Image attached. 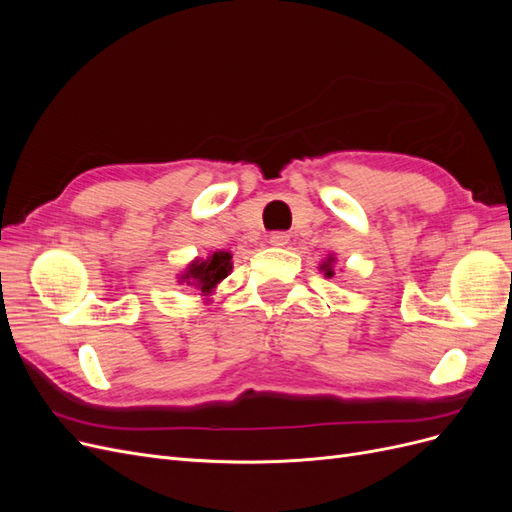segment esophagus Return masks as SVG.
<instances>
[{
    "label": "esophagus",
    "instance_id": "obj_1",
    "mask_svg": "<svg viewBox=\"0 0 512 512\" xmlns=\"http://www.w3.org/2000/svg\"><path fill=\"white\" fill-rule=\"evenodd\" d=\"M288 241H290V237L286 235V232H273V235H269V243L273 247H284V245H288Z\"/></svg>",
    "mask_w": 512,
    "mask_h": 512
}]
</instances>
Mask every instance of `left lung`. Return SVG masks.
I'll use <instances>...</instances> for the list:
<instances>
[{
  "label": "left lung",
  "instance_id": "obj_1",
  "mask_svg": "<svg viewBox=\"0 0 512 512\" xmlns=\"http://www.w3.org/2000/svg\"><path fill=\"white\" fill-rule=\"evenodd\" d=\"M333 265H335V254H329L327 258L322 260V265L318 267V269L324 273V277H327V280H331V277H335V269H333Z\"/></svg>",
  "mask_w": 512,
  "mask_h": 512
}]
</instances>
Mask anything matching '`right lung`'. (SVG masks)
Masks as SVG:
<instances>
[{
  "label": "right lung",
  "instance_id": "add662e5",
  "mask_svg": "<svg viewBox=\"0 0 512 512\" xmlns=\"http://www.w3.org/2000/svg\"><path fill=\"white\" fill-rule=\"evenodd\" d=\"M232 271V254L230 252H213L207 258H194L185 271L177 275V282L192 286L198 290L200 297L209 299L218 286L226 280Z\"/></svg>",
  "mask_w": 512,
  "mask_h": 512
}]
</instances>
